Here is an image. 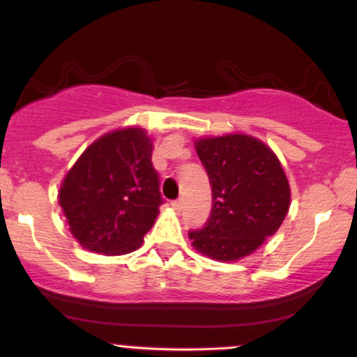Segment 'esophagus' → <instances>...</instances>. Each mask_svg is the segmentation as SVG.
<instances>
[{
	"instance_id": "esophagus-1",
	"label": "esophagus",
	"mask_w": 357,
	"mask_h": 357,
	"mask_svg": "<svg viewBox=\"0 0 357 357\" xmlns=\"http://www.w3.org/2000/svg\"><path fill=\"white\" fill-rule=\"evenodd\" d=\"M171 207L174 208V210H178V212H179V210L183 208V200H181V198H178V200L171 202Z\"/></svg>"
}]
</instances>
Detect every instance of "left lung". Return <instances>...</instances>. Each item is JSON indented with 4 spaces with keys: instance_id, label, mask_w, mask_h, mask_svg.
<instances>
[{
    "instance_id": "1",
    "label": "left lung",
    "mask_w": 357,
    "mask_h": 357,
    "mask_svg": "<svg viewBox=\"0 0 357 357\" xmlns=\"http://www.w3.org/2000/svg\"><path fill=\"white\" fill-rule=\"evenodd\" d=\"M195 147L212 186V210L204 226L188 232L193 246L222 261L253 253L289 210L291 190L279 159L246 135L205 138Z\"/></svg>"
}]
</instances>
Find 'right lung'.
I'll return each mask as SVG.
<instances>
[{"label": "right lung", "instance_id": "right-lung-1", "mask_svg": "<svg viewBox=\"0 0 357 357\" xmlns=\"http://www.w3.org/2000/svg\"><path fill=\"white\" fill-rule=\"evenodd\" d=\"M152 140L140 128L104 135L82 153L59 190L70 231L102 255L137 250L164 204Z\"/></svg>", "mask_w": 357, "mask_h": 357}]
</instances>
